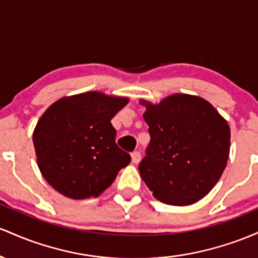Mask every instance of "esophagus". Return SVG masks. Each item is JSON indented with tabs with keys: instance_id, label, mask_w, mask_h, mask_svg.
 Wrapping results in <instances>:
<instances>
[{
	"instance_id": "34e87169",
	"label": "esophagus",
	"mask_w": 258,
	"mask_h": 258,
	"mask_svg": "<svg viewBox=\"0 0 258 258\" xmlns=\"http://www.w3.org/2000/svg\"><path fill=\"white\" fill-rule=\"evenodd\" d=\"M132 158H133V162H134V163H139L141 160V153L139 151H134L132 153Z\"/></svg>"
}]
</instances>
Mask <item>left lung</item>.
Wrapping results in <instances>:
<instances>
[{"label":"left lung","mask_w":258,"mask_h":258,"mask_svg":"<svg viewBox=\"0 0 258 258\" xmlns=\"http://www.w3.org/2000/svg\"><path fill=\"white\" fill-rule=\"evenodd\" d=\"M146 106V156L139 164L145 184L160 201L174 206L198 202L212 190L227 166L230 129L204 98L175 94Z\"/></svg>","instance_id":"obj_1"}]
</instances>
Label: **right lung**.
Listing matches in <instances>:
<instances>
[{
  "label": "right lung",
  "instance_id": "1",
  "mask_svg": "<svg viewBox=\"0 0 258 258\" xmlns=\"http://www.w3.org/2000/svg\"><path fill=\"white\" fill-rule=\"evenodd\" d=\"M128 98L91 91L54 102L34 130L37 164L53 189L71 199L98 196L132 161L115 143L111 119Z\"/></svg>",
  "mask_w": 258,
  "mask_h": 258
}]
</instances>
